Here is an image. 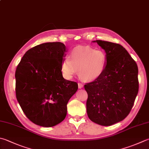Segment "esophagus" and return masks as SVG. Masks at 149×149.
<instances>
[{"instance_id":"esophagus-1","label":"esophagus","mask_w":149,"mask_h":149,"mask_svg":"<svg viewBox=\"0 0 149 149\" xmlns=\"http://www.w3.org/2000/svg\"><path fill=\"white\" fill-rule=\"evenodd\" d=\"M78 88H79V89H82L83 88V86H84L83 84H81V83H78Z\"/></svg>"}]
</instances>
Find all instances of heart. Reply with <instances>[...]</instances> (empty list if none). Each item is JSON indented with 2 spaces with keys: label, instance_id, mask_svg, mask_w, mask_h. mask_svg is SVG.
<instances>
[{
  "label": "heart",
  "instance_id": "1",
  "mask_svg": "<svg viewBox=\"0 0 149 149\" xmlns=\"http://www.w3.org/2000/svg\"><path fill=\"white\" fill-rule=\"evenodd\" d=\"M106 65V55L102 50L88 46H78L72 50L71 59H64L61 69L67 78L73 77L78 70V74L83 80L91 81L102 74Z\"/></svg>",
  "mask_w": 149,
  "mask_h": 149
}]
</instances>
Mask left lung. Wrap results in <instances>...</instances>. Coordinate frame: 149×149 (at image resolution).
<instances>
[{
	"instance_id": "obj_1",
	"label": "left lung",
	"mask_w": 149,
	"mask_h": 149,
	"mask_svg": "<svg viewBox=\"0 0 149 149\" xmlns=\"http://www.w3.org/2000/svg\"><path fill=\"white\" fill-rule=\"evenodd\" d=\"M93 42L104 50L106 65L99 78L84 86L88 95L87 113L93 123L111 126L124 119L132 108L139 90L138 68L120 45Z\"/></svg>"
}]
</instances>
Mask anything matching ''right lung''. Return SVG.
Listing matches in <instances>:
<instances>
[{"label":"right lung","mask_w":149,"mask_h":149,"mask_svg":"<svg viewBox=\"0 0 149 149\" xmlns=\"http://www.w3.org/2000/svg\"><path fill=\"white\" fill-rule=\"evenodd\" d=\"M65 52L61 42L42 43L28 50L17 67V99L28 118L41 127L63 121L67 103L78 89L77 82L63 77Z\"/></svg>","instance_id":"1"}]
</instances>
